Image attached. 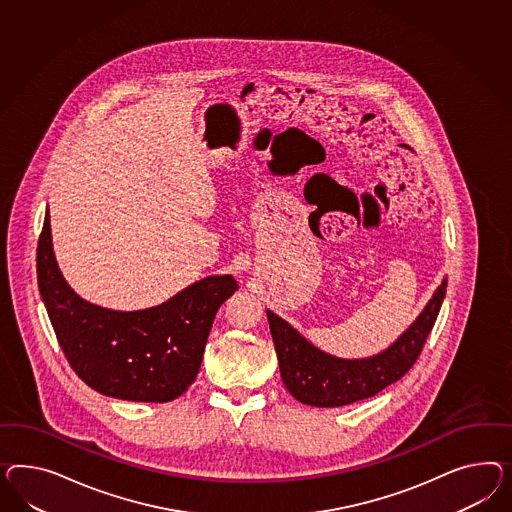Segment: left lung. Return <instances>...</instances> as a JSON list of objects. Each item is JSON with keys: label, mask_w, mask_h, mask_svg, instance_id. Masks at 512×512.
Listing matches in <instances>:
<instances>
[{"label": "left lung", "mask_w": 512, "mask_h": 512, "mask_svg": "<svg viewBox=\"0 0 512 512\" xmlns=\"http://www.w3.org/2000/svg\"><path fill=\"white\" fill-rule=\"evenodd\" d=\"M447 289H436L414 324L384 352L365 360H343L311 345L287 320L266 311L283 384L296 401L318 408H335L363 401L401 380L419 358L432 332Z\"/></svg>", "instance_id": "left-lung-1"}]
</instances>
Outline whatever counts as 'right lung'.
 Masks as SVG:
<instances>
[{"mask_svg": "<svg viewBox=\"0 0 512 512\" xmlns=\"http://www.w3.org/2000/svg\"><path fill=\"white\" fill-rule=\"evenodd\" d=\"M42 302L74 373L98 393L134 402H169L192 386L233 276H208L160 305L113 311L70 289L52 248L46 210L37 246Z\"/></svg>", "mask_w": 512, "mask_h": 512, "instance_id": "right-lung-1", "label": "right lung"}]
</instances>
